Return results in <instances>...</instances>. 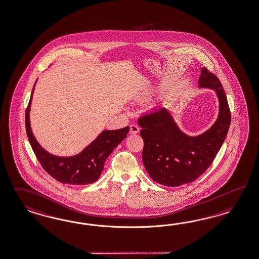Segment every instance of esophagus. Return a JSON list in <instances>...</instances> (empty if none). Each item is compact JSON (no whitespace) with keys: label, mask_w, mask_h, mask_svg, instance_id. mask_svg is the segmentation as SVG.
<instances>
[{"label":"esophagus","mask_w":259,"mask_h":259,"mask_svg":"<svg viewBox=\"0 0 259 259\" xmlns=\"http://www.w3.org/2000/svg\"><path fill=\"white\" fill-rule=\"evenodd\" d=\"M130 128H131V130H130V132H131L132 134H136V133H139V126H137V125H134V124H133V125H131V126H130Z\"/></svg>","instance_id":"34e87169"}]
</instances>
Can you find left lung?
I'll return each mask as SVG.
<instances>
[{
  "label": "left lung",
  "mask_w": 259,
  "mask_h": 259,
  "mask_svg": "<svg viewBox=\"0 0 259 259\" xmlns=\"http://www.w3.org/2000/svg\"><path fill=\"white\" fill-rule=\"evenodd\" d=\"M199 87L214 89L219 99L218 118L206 133L195 137L186 135L165 108L138 119L144 140L143 163L150 178L159 184L178 187L198 179L212 163L226 140L231 113L223 85L218 77L204 67Z\"/></svg>",
  "instance_id": "obj_1"
}]
</instances>
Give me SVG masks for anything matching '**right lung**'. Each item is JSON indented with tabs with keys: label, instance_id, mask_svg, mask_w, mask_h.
I'll return each instance as SVG.
<instances>
[{
	"label": "right lung",
	"instance_id": "add662e5",
	"mask_svg": "<svg viewBox=\"0 0 259 259\" xmlns=\"http://www.w3.org/2000/svg\"><path fill=\"white\" fill-rule=\"evenodd\" d=\"M34 87V85H33ZM33 91L25 113L27 136L40 164L53 179L64 184L85 185L97 181L103 171L104 162L113 149L125 139L130 131L126 126L104 131L81 152L72 157H57L47 152L34 138L29 120Z\"/></svg>",
	"mask_w": 259,
	"mask_h": 259
}]
</instances>
